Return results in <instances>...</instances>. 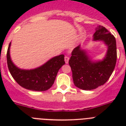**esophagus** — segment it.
<instances>
[{
    "label": "esophagus",
    "instance_id": "1",
    "mask_svg": "<svg viewBox=\"0 0 126 126\" xmlns=\"http://www.w3.org/2000/svg\"><path fill=\"white\" fill-rule=\"evenodd\" d=\"M69 57H67V56H65V63H67V64L69 63Z\"/></svg>",
    "mask_w": 126,
    "mask_h": 126
}]
</instances>
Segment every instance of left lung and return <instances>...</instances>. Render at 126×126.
Returning a JSON list of instances; mask_svg holds the SVG:
<instances>
[{
    "instance_id": "1",
    "label": "left lung",
    "mask_w": 126,
    "mask_h": 126,
    "mask_svg": "<svg viewBox=\"0 0 126 126\" xmlns=\"http://www.w3.org/2000/svg\"><path fill=\"white\" fill-rule=\"evenodd\" d=\"M94 41H101L107 47L102 60H93L87 51L78 46L72 51L69 64L73 73L75 86L84 90H92L103 85L113 72L117 58L114 36L103 26L96 28Z\"/></svg>"
}]
</instances>
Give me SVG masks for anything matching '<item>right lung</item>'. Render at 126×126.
<instances>
[{"mask_svg":"<svg viewBox=\"0 0 126 126\" xmlns=\"http://www.w3.org/2000/svg\"><path fill=\"white\" fill-rule=\"evenodd\" d=\"M11 42L7 51V63L11 75L21 87L27 90L43 92L51 88L58 71L65 65L64 55L52 57L40 67L30 70L21 69L15 65L10 57Z\"/></svg>","mask_w":126,"mask_h":126,"instance_id":"1","label":"right lung"}]
</instances>
